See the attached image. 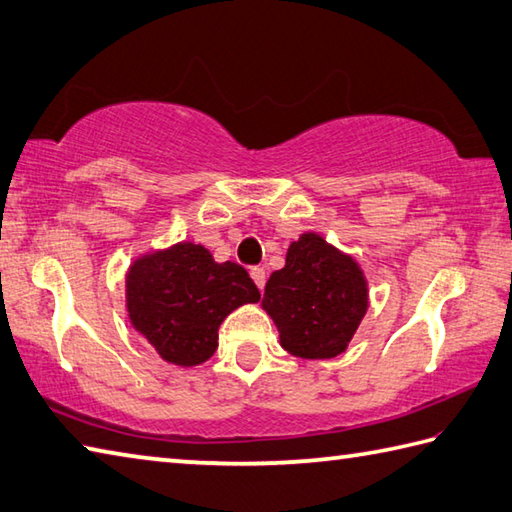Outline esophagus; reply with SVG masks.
<instances>
[{"mask_svg":"<svg viewBox=\"0 0 512 512\" xmlns=\"http://www.w3.org/2000/svg\"><path fill=\"white\" fill-rule=\"evenodd\" d=\"M250 277H253V282L257 284L259 290H264V286H266V270L264 268H259V266L250 268Z\"/></svg>","mask_w":512,"mask_h":512,"instance_id":"34e87169","label":"esophagus"}]
</instances>
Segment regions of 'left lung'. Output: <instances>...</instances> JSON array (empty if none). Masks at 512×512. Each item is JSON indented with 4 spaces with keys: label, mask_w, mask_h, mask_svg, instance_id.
<instances>
[{
    "label": "left lung",
    "mask_w": 512,
    "mask_h": 512,
    "mask_svg": "<svg viewBox=\"0 0 512 512\" xmlns=\"http://www.w3.org/2000/svg\"><path fill=\"white\" fill-rule=\"evenodd\" d=\"M262 306L288 353L330 359L344 353L362 322L366 279L348 255L306 233L290 244L286 266L270 275Z\"/></svg>",
    "instance_id": "8db88e82"
}]
</instances>
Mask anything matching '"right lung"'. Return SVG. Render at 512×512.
<instances>
[{
	"label": "right lung",
	"mask_w": 512,
	"mask_h": 512,
	"mask_svg": "<svg viewBox=\"0 0 512 512\" xmlns=\"http://www.w3.org/2000/svg\"><path fill=\"white\" fill-rule=\"evenodd\" d=\"M126 299L130 322L159 357L195 366L215 353L224 317L259 302V288L244 266L217 264L199 244H177L130 266Z\"/></svg>",
	"instance_id": "right-lung-1"
}]
</instances>
